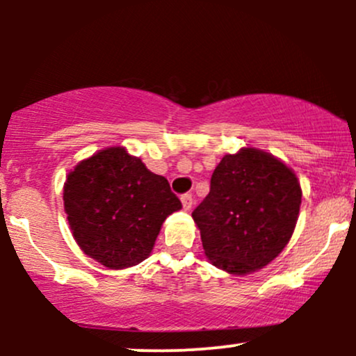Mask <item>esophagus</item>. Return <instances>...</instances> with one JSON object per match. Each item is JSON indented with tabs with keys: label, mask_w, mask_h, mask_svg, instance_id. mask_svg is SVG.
<instances>
[{
	"label": "esophagus",
	"mask_w": 356,
	"mask_h": 356,
	"mask_svg": "<svg viewBox=\"0 0 356 356\" xmlns=\"http://www.w3.org/2000/svg\"><path fill=\"white\" fill-rule=\"evenodd\" d=\"M181 202H182L184 209L191 211V207H192V195L191 194H184L182 197H181Z\"/></svg>",
	"instance_id": "34e87169"
}]
</instances>
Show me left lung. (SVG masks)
I'll return each instance as SVG.
<instances>
[{"mask_svg":"<svg viewBox=\"0 0 356 356\" xmlns=\"http://www.w3.org/2000/svg\"><path fill=\"white\" fill-rule=\"evenodd\" d=\"M301 194L296 174L273 154L243 147L224 155L192 212L212 266L234 276L268 266L295 232Z\"/></svg>","mask_w":356,"mask_h":356,"instance_id":"8db88e82","label":"left lung"}]
</instances>
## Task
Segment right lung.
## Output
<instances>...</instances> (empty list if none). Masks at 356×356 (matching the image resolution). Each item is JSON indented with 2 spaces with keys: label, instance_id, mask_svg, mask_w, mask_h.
<instances>
[{
  "label": "right lung",
  "instance_id": "1",
  "mask_svg": "<svg viewBox=\"0 0 356 356\" xmlns=\"http://www.w3.org/2000/svg\"><path fill=\"white\" fill-rule=\"evenodd\" d=\"M63 204L81 251L108 269L142 263L162 224L182 207L162 175L115 145L83 159L68 172Z\"/></svg>",
  "mask_w": 356,
  "mask_h": 356
}]
</instances>
